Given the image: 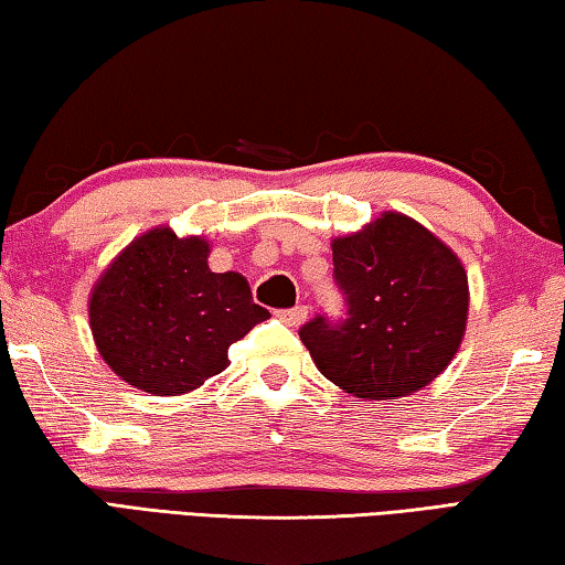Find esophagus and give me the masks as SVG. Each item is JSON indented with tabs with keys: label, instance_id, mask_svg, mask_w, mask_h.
Returning a JSON list of instances; mask_svg holds the SVG:
<instances>
[{
	"label": "esophagus",
	"instance_id": "34e87169",
	"mask_svg": "<svg viewBox=\"0 0 565 565\" xmlns=\"http://www.w3.org/2000/svg\"><path fill=\"white\" fill-rule=\"evenodd\" d=\"M276 317H279L284 323H289V327H301L309 317V306H294V309H281L276 311Z\"/></svg>",
	"mask_w": 565,
	"mask_h": 565
}]
</instances>
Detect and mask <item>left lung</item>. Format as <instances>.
<instances>
[{"instance_id":"left-lung-1","label":"left lung","mask_w":565,"mask_h":565,"mask_svg":"<svg viewBox=\"0 0 565 565\" xmlns=\"http://www.w3.org/2000/svg\"><path fill=\"white\" fill-rule=\"evenodd\" d=\"M331 252L347 319L319 313L299 331L321 374L366 401L431 384L466 331L468 279L458 256L398 212L333 238Z\"/></svg>"}]
</instances>
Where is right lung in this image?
I'll list each match as a JSON object with an SVG mask.
<instances>
[{"label": "right lung", "instance_id": "add662e5", "mask_svg": "<svg viewBox=\"0 0 565 565\" xmlns=\"http://www.w3.org/2000/svg\"><path fill=\"white\" fill-rule=\"evenodd\" d=\"M202 236L151 228L109 264L89 296L102 359L129 386L179 396L226 369V353L269 319L242 274L209 269Z\"/></svg>", "mask_w": 565, "mask_h": 565}]
</instances>
